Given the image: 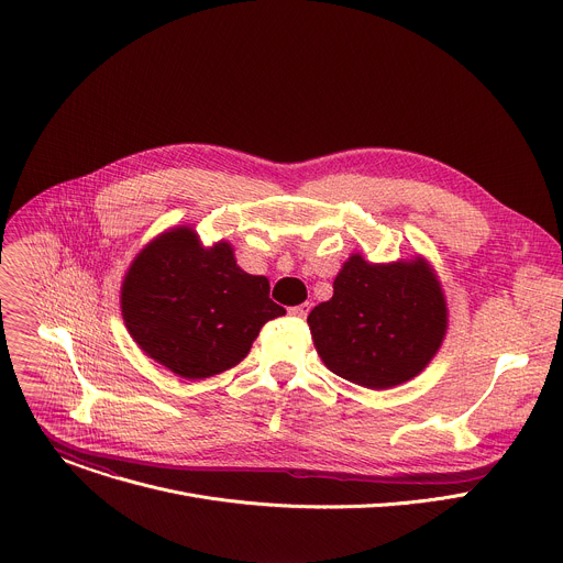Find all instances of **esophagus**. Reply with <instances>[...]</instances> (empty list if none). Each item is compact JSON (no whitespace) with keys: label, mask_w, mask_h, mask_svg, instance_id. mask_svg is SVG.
I'll return each instance as SVG.
<instances>
[{"label":"esophagus","mask_w":563,"mask_h":563,"mask_svg":"<svg viewBox=\"0 0 563 563\" xmlns=\"http://www.w3.org/2000/svg\"><path fill=\"white\" fill-rule=\"evenodd\" d=\"M307 313H309V302H302V305H296V307H289V316H294V318H307Z\"/></svg>","instance_id":"obj_1"}]
</instances>
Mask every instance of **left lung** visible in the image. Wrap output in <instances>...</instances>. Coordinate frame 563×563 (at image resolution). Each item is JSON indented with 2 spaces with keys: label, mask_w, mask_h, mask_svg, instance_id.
I'll list each match as a JSON object with an SVG mask.
<instances>
[{
  "label": "left lung",
  "mask_w": 563,
  "mask_h": 563,
  "mask_svg": "<svg viewBox=\"0 0 563 563\" xmlns=\"http://www.w3.org/2000/svg\"><path fill=\"white\" fill-rule=\"evenodd\" d=\"M445 298L421 258L372 265L354 254L316 305L309 332L318 356L345 380L387 389L415 378L445 336Z\"/></svg>",
  "instance_id": "1"
}]
</instances>
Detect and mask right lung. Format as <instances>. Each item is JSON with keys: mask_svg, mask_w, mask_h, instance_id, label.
I'll use <instances>...</instances> for the list:
<instances>
[{"mask_svg": "<svg viewBox=\"0 0 563 563\" xmlns=\"http://www.w3.org/2000/svg\"><path fill=\"white\" fill-rule=\"evenodd\" d=\"M283 313L265 276L240 269L227 243L202 250L187 227L146 245L122 285V316L133 341L191 380L238 365L267 320Z\"/></svg>", "mask_w": 563, "mask_h": 563, "instance_id": "obj_1", "label": "right lung"}]
</instances>
